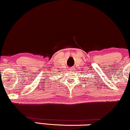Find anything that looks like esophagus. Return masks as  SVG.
Returning <instances> with one entry per match:
<instances>
[{
	"label": "esophagus",
	"instance_id": "1",
	"mask_svg": "<svg viewBox=\"0 0 130 130\" xmlns=\"http://www.w3.org/2000/svg\"><path fill=\"white\" fill-rule=\"evenodd\" d=\"M69 70H70V71H72V70H73V68H69Z\"/></svg>",
	"mask_w": 130,
	"mask_h": 130
}]
</instances>
